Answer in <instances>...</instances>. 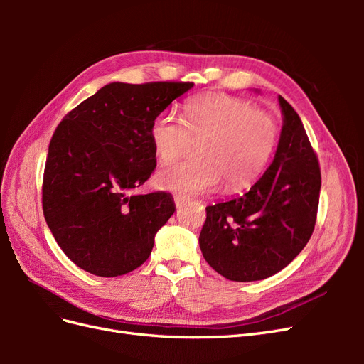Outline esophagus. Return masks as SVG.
I'll use <instances>...</instances> for the list:
<instances>
[{"mask_svg":"<svg viewBox=\"0 0 364 364\" xmlns=\"http://www.w3.org/2000/svg\"><path fill=\"white\" fill-rule=\"evenodd\" d=\"M186 202H188V199L186 197H182V196H174V205L178 208H182Z\"/></svg>","mask_w":364,"mask_h":364,"instance_id":"obj_1","label":"esophagus"}]
</instances>
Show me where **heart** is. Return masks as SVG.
I'll list each match as a JSON object with an SVG mask.
<instances>
[{"label": "heart", "mask_w": 364, "mask_h": 364, "mask_svg": "<svg viewBox=\"0 0 364 364\" xmlns=\"http://www.w3.org/2000/svg\"><path fill=\"white\" fill-rule=\"evenodd\" d=\"M149 135L164 164L179 159L196 142L193 158L155 176L159 188L194 196L222 181L234 191L258 179L277 147L279 129L270 114L243 98L205 94L185 103L181 119L167 112L156 115Z\"/></svg>", "instance_id": "b5f03b06"}]
</instances>
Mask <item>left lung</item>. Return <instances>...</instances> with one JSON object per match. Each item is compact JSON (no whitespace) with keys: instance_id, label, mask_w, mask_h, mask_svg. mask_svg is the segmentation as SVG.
<instances>
[{"instance_id":"8db88e82","label":"left lung","mask_w":364,"mask_h":364,"mask_svg":"<svg viewBox=\"0 0 364 364\" xmlns=\"http://www.w3.org/2000/svg\"><path fill=\"white\" fill-rule=\"evenodd\" d=\"M282 129L269 168L243 196L206 206L203 258L226 279L250 282L278 273L310 240L321 168L299 115L279 95Z\"/></svg>"}]
</instances>
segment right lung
Listing matches in <instances>:
<instances>
[{
    "instance_id": "add662e5",
    "label": "right lung",
    "mask_w": 364,
    "mask_h": 364,
    "mask_svg": "<svg viewBox=\"0 0 364 364\" xmlns=\"http://www.w3.org/2000/svg\"><path fill=\"white\" fill-rule=\"evenodd\" d=\"M190 82L103 86L65 115L48 147L43 217L75 266L114 278L138 269L176 211L168 193L130 194L156 167L149 129Z\"/></svg>"
}]
</instances>
